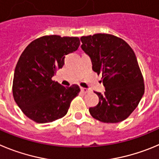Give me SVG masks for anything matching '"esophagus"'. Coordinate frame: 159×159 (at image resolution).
Returning a JSON list of instances; mask_svg holds the SVG:
<instances>
[{
    "label": "esophagus",
    "mask_w": 159,
    "mask_h": 159,
    "mask_svg": "<svg viewBox=\"0 0 159 159\" xmlns=\"http://www.w3.org/2000/svg\"><path fill=\"white\" fill-rule=\"evenodd\" d=\"M81 91L83 93H88L89 90L86 88H83V87H81Z\"/></svg>",
    "instance_id": "obj_1"
}]
</instances>
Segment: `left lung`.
<instances>
[{
	"mask_svg": "<svg viewBox=\"0 0 159 159\" xmlns=\"http://www.w3.org/2000/svg\"><path fill=\"white\" fill-rule=\"evenodd\" d=\"M81 49L90 57L93 70L102 74L105 88L97 106L89 108L93 117L104 123L128 118L144 93V81L135 52L124 39L110 34L81 36Z\"/></svg>",
	"mask_w": 159,
	"mask_h": 159,
	"instance_id": "obj_1",
	"label": "left lung"
}]
</instances>
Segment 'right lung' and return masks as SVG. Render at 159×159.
<instances>
[{"label":"right lung","instance_id":"add662e5","mask_svg":"<svg viewBox=\"0 0 159 159\" xmlns=\"http://www.w3.org/2000/svg\"><path fill=\"white\" fill-rule=\"evenodd\" d=\"M78 37L45 35L28 44L14 72L12 94L24 114L39 124L53 122L67 113L80 92L78 85L65 87L52 81L66 55L77 51Z\"/></svg>","mask_w":159,"mask_h":159}]
</instances>
